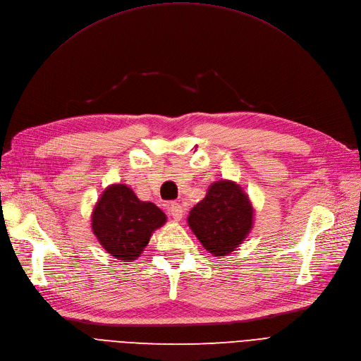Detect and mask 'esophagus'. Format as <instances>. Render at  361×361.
<instances>
[{
	"label": "esophagus",
	"instance_id": "1",
	"mask_svg": "<svg viewBox=\"0 0 361 361\" xmlns=\"http://www.w3.org/2000/svg\"><path fill=\"white\" fill-rule=\"evenodd\" d=\"M169 214H170L171 217H173L176 221L180 220L182 216H183V210H182V207H180V204L171 202V204L169 205Z\"/></svg>",
	"mask_w": 361,
	"mask_h": 361
}]
</instances>
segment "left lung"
I'll list each match as a JSON object with an SVG mask.
<instances>
[{
    "instance_id": "1",
    "label": "left lung",
    "mask_w": 361,
    "mask_h": 361,
    "mask_svg": "<svg viewBox=\"0 0 361 361\" xmlns=\"http://www.w3.org/2000/svg\"><path fill=\"white\" fill-rule=\"evenodd\" d=\"M252 223L254 209L248 195L236 182L226 179L212 183L188 216V225L202 247L220 259L243 244Z\"/></svg>"
}]
</instances>
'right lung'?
I'll return each instance as SVG.
<instances>
[{
    "mask_svg": "<svg viewBox=\"0 0 361 361\" xmlns=\"http://www.w3.org/2000/svg\"><path fill=\"white\" fill-rule=\"evenodd\" d=\"M98 243L117 260H136L147 247L152 232L167 217L154 202L141 201L125 183L106 188L91 216Z\"/></svg>",
    "mask_w": 361,
    "mask_h": 361,
    "instance_id": "right-lung-1",
    "label": "right lung"
}]
</instances>
